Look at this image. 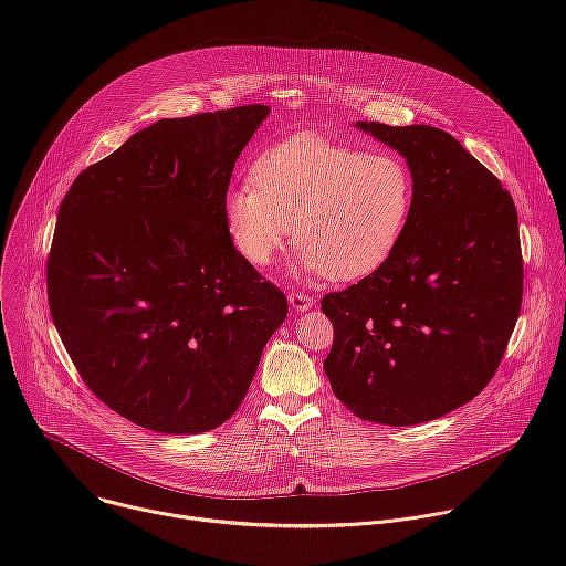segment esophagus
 Returning <instances> with one entry per match:
<instances>
[{"label":"esophagus","mask_w":566,"mask_h":566,"mask_svg":"<svg viewBox=\"0 0 566 566\" xmlns=\"http://www.w3.org/2000/svg\"><path fill=\"white\" fill-rule=\"evenodd\" d=\"M289 302H291V306H293V311H297V313H302V311H306V308H311L313 304H315V297L313 295H308V293H300V291H291L289 293Z\"/></svg>","instance_id":"34e87169"}]
</instances>
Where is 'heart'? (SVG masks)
I'll return each instance as SVG.
<instances>
[{"label": "heart", "instance_id": "obj_1", "mask_svg": "<svg viewBox=\"0 0 566 566\" xmlns=\"http://www.w3.org/2000/svg\"><path fill=\"white\" fill-rule=\"evenodd\" d=\"M251 181L232 186L223 199L239 258L266 269L293 232L304 269L336 282L365 277L389 260L415 197L400 158L311 134L262 151Z\"/></svg>", "mask_w": 566, "mask_h": 566}]
</instances>
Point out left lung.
<instances>
[{
	"label": "left lung",
	"mask_w": 566,
	"mask_h": 566,
	"mask_svg": "<svg viewBox=\"0 0 566 566\" xmlns=\"http://www.w3.org/2000/svg\"><path fill=\"white\" fill-rule=\"evenodd\" d=\"M358 127L406 156L415 197L389 260L322 297L325 371L352 415L402 428L465 406L495 376L524 293L517 210L448 132Z\"/></svg>",
	"instance_id": "obj_1"
}]
</instances>
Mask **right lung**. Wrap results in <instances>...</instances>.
<instances>
[{"mask_svg":"<svg viewBox=\"0 0 566 566\" xmlns=\"http://www.w3.org/2000/svg\"><path fill=\"white\" fill-rule=\"evenodd\" d=\"M266 116L247 105L158 120L60 203L53 325L85 385L140 428L199 434L228 421L289 313L223 221L234 160Z\"/></svg>","mask_w":566,"mask_h":566,"instance_id":"right-lung-1","label":"right lung"}]
</instances>
